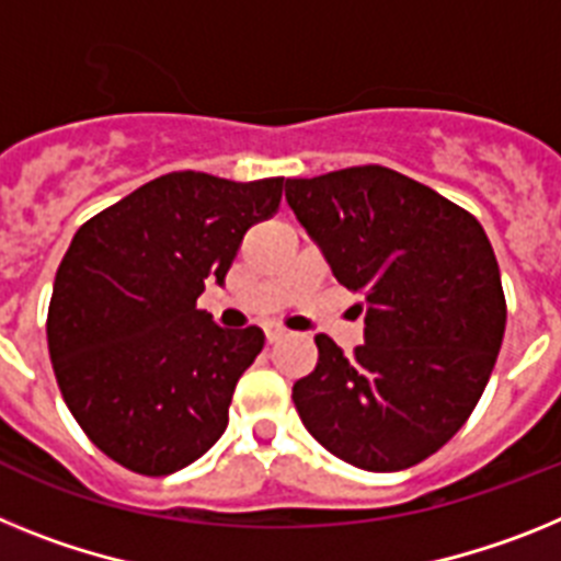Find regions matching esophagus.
Returning <instances> with one entry per match:
<instances>
[{"mask_svg":"<svg viewBox=\"0 0 561 561\" xmlns=\"http://www.w3.org/2000/svg\"><path fill=\"white\" fill-rule=\"evenodd\" d=\"M265 339L271 341V344H274V341L285 339V330H282V328H276V324H267V328H265Z\"/></svg>","mask_w":561,"mask_h":561,"instance_id":"obj_1","label":"esophagus"}]
</instances>
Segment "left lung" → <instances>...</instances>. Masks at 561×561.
Masks as SVG:
<instances>
[{
	"label": "left lung",
	"instance_id": "left-lung-1",
	"mask_svg": "<svg viewBox=\"0 0 561 561\" xmlns=\"http://www.w3.org/2000/svg\"><path fill=\"white\" fill-rule=\"evenodd\" d=\"M285 199L364 313L350 358L316 335L319 364L294 383L296 412L355 469H409L466 423L503 344L489 237L469 211L383 165L287 180Z\"/></svg>",
	"mask_w": 561,
	"mask_h": 561
}]
</instances>
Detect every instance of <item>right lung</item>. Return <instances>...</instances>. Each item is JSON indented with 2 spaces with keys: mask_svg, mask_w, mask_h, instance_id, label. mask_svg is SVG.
I'll return each instance as SVG.
<instances>
[{
  "mask_svg": "<svg viewBox=\"0 0 561 561\" xmlns=\"http://www.w3.org/2000/svg\"><path fill=\"white\" fill-rule=\"evenodd\" d=\"M285 178L172 172L78 228L58 265L47 344L67 409L112 460L160 477L206 455L240 375L265 344L197 310Z\"/></svg>",
  "mask_w": 561,
  "mask_h": 561,
  "instance_id": "1",
  "label": "right lung"
}]
</instances>
